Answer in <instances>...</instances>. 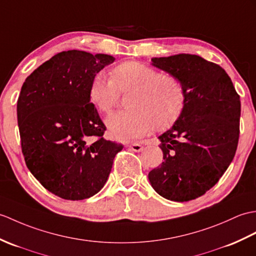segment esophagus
Returning <instances> with one entry per match:
<instances>
[{
    "instance_id": "1",
    "label": "esophagus",
    "mask_w": 256,
    "mask_h": 256,
    "mask_svg": "<svg viewBox=\"0 0 256 256\" xmlns=\"http://www.w3.org/2000/svg\"><path fill=\"white\" fill-rule=\"evenodd\" d=\"M128 147L130 150H133L135 152H140L142 150V146L140 144V142H133V144H130Z\"/></svg>"
}]
</instances>
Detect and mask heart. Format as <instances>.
<instances>
[{
  "mask_svg": "<svg viewBox=\"0 0 256 256\" xmlns=\"http://www.w3.org/2000/svg\"><path fill=\"white\" fill-rule=\"evenodd\" d=\"M118 92H128L126 110L106 118L112 138L128 142L150 132L162 130L179 120L186 104L182 82L172 74H162L155 68L138 61H126L111 70L110 80L102 73L89 82L87 96L102 114H109Z\"/></svg>",
  "mask_w": 256,
  "mask_h": 256,
  "instance_id": "obj_1",
  "label": "heart"
}]
</instances>
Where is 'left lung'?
I'll return each instance as SVG.
<instances>
[{"mask_svg": "<svg viewBox=\"0 0 256 256\" xmlns=\"http://www.w3.org/2000/svg\"><path fill=\"white\" fill-rule=\"evenodd\" d=\"M176 76L186 104L174 126L159 136L164 160L148 174L162 198L188 202L204 195L228 169L240 134V96L226 70L195 54L152 58Z\"/></svg>", "mask_w": 256, "mask_h": 256, "instance_id": "left-lung-1", "label": "left lung"}]
</instances>
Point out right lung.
I'll return each mask as SVG.
<instances>
[{"mask_svg": "<svg viewBox=\"0 0 256 256\" xmlns=\"http://www.w3.org/2000/svg\"><path fill=\"white\" fill-rule=\"evenodd\" d=\"M114 60L101 53L63 51L36 68L20 89L17 121L27 168L61 198L97 194L123 148L102 138L106 126L87 96L92 77Z\"/></svg>", "mask_w": 256, "mask_h": 256, "instance_id": "obj_1", "label": "right lung"}]
</instances>
